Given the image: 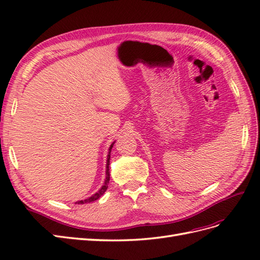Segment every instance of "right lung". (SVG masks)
<instances>
[{
	"label": "right lung",
	"instance_id": "right-lung-1",
	"mask_svg": "<svg viewBox=\"0 0 260 260\" xmlns=\"http://www.w3.org/2000/svg\"><path fill=\"white\" fill-rule=\"evenodd\" d=\"M114 144H115V142H113L111 144V146H109V149H108V155H107V160H106V178H105V181H104V184L102 185V187L100 188V190L95 194H93L92 196H90V198L85 199L83 201H78V202H76V204H85V203H91V202L96 201L107 190L108 183H109V159H111V152H112V148H113Z\"/></svg>",
	"mask_w": 260,
	"mask_h": 260
}]
</instances>
